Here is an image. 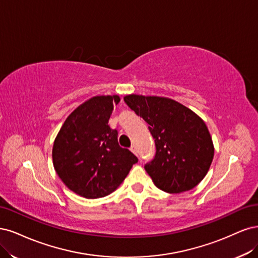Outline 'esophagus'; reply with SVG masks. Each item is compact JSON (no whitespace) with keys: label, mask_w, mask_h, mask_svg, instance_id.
Returning a JSON list of instances; mask_svg holds the SVG:
<instances>
[{"label":"esophagus","mask_w":258,"mask_h":258,"mask_svg":"<svg viewBox=\"0 0 258 258\" xmlns=\"http://www.w3.org/2000/svg\"><path fill=\"white\" fill-rule=\"evenodd\" d=\"M131 151L137 155V149H136V146H132L131 147Z\"/></svg>","instance_id":"esophagus-1"}]
</instances>
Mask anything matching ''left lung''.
<instances>
[{
	"mask_svg": "<svg viewBox=\"0 0 258 258\" xmlns=\"http://www.w3.org/2000/svg\"><path fill=\"white\" fill-rule=\"evenodd\" d=\"M124 102L140 115L154 138V159L145 169L156 187L167 193L194 188L207 174L214 155L205 122L187 107L167 97L131 94Z\"/></svg>",
	"mask_w": 258,
	"mask_h": 258,
	"instance_id": "left-lung-1",
	"label": "left lung"
}]
</instances>
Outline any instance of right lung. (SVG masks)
<instances>
[{
    "instance_id": "obj_1",
    "label": "right lung",
    "mask_w": 258,
    "mask_h": 258,
    "mask_svg": "<svg viewBox=\"0 0 258 258\" xmlns=\"http://www.w3.org/2000/svg\"><path fill=\"white\" fill-rule=\"evenodd\" d=\"M118 95L94 96L77 107L56 135L52 161L57 176L74 193L86 198L109 195L138 162L118 143L108 125Z\"/></svg>"
}]
</instances>
